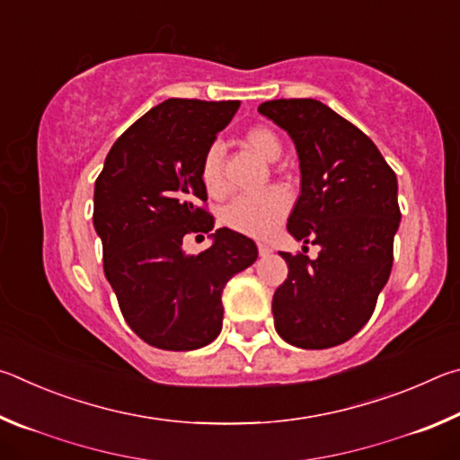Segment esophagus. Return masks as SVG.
Here are the masks:
<instances>
[{"label":"esophagus","instance_id":"1","mask_svg":"<svg viewBox=\"0 0 460 460\" xmlns=\"http://www.w3.org/2000/svg\"><path fill=\"white\" fill-rule=\"evenodd\" d=\"M258 249H260V255H263V258L271 253V247L268 243H258Z\"/></svg>","mask_w":460,"mask_h":460}]
</instances>
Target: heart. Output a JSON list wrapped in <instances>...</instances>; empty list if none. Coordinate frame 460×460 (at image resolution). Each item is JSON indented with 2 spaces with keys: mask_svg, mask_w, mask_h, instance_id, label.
Returning <instances> with one entry per match:
<instances>
[{
  "mask_svg": "<svg viewBox=\"0 0 460 460\" xmlns=\"http://www.w3.org/2000/svg\"><path fill=\"white\" fill-rule=\"evenodd\" d=\"M241 146L266 162H274L282 154V139H279L278 131L270 126H263V123H255V126L247 128L241 134ZM223 160L225 154L221 146L213 144L207 147L200 162L202 186L215 199L227 194ZM288 208H290V194L279 189V186H271V189L255 194V197H237L229 202L223 213V221L227 227L243 233V235L263 239L278 229V225L288 215Z\"/></svg>",
  "mask_w": 460,
  "mask_h": 460,
  "instance_id": "obj_1",
  "label": "heart"
}]
</instances>
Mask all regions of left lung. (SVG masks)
<instances>
[{"mask_svg":"<svg viewBox=\"0 0 460 460\" xmlns=\"http://www.w3.org/2000/svg\"><path fill=\"white\" fill-rule=\"evenodd\" d=\"M296 144L300 197L288 219L298 241L321 247L279 255L288 278L271 313L279 337L300 349H329L369 321L394 266L400 227L398 178L376 144L316 99H276L258 107Z\"/></svg>","mask_w":460,"mask_h":460,"instance_id":"8db88e82","label":"left lung"}]
</instances>
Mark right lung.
<instances>
[{
	"label": "right lung",
	"mask_w": 460,
	"mask_h": 460,
	"mask_svg": "<svg viewBox=\"0 0 460 460\" xmlns=\"http://www.w3.org/2000/svg\"><path fill=\"white\" fill-rule=\"evenodd\" d=\"M239 101L168 99L118 137L95 181L93 225L105 278L139 339L164 351H192L219 337L221 294L258 260L253 239L221 227L199 255L184 235L211 233L200 162Z\"/></svg>",
	"instance_id": "obj_1"
}]
</instances>
